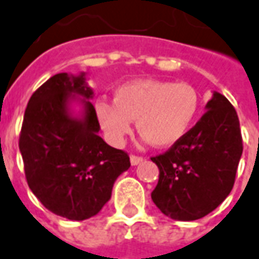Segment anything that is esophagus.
Here are the masks:
<instances>
[{"label": "esophagus", "mask_w": 259, "mask_h": 259, "mask_svg": "<svg viewBox=\"0 0 259 259\" xmlns=\"http://www.w3.org/2000/svg\"><path fill=\"white\" fill-rule=\"evenodd\" d=\"M143 161V157H139V155H130V164L132 165H139Z\"/></svg>", "instance_id": "esophagus-1"}]
</instances>
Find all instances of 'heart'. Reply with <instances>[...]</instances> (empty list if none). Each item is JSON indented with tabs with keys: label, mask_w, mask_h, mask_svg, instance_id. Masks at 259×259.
I'll return each instance as SVG.
<instances>
[{
	"label": "heart",
	"mask_w": 259,
	"mask_h": 259,
	"mask_svg": "<svg viewBox=\"0 0 259 259\" xmlns=\"http://www.w3.org/2000/svg\"><path fill=\"white\" fill-rule=\"evenodd\" d=\"M200 99L196 90L185 82L162 79H136L117 87L113 104L98 101L95 113L108 142L120 147L137 129L144 143L165 148L181 142L198 116Z\"/></svg>",
	"instance_id": "b5f03b06"
}]
</instances>
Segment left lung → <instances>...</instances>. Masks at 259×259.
I'll return each instance as SVG.
<instances>
[{"instance_id":"8db88e82","label":"left lung","mask_w":259,"mask_h":259,"mask_svg":"<svg viewBox=\"0 0 259 259\" xmlns=\"http://www.w3.org/2000/svg\"><path fill=\"white\" fill-rule=\"evenodd\" d=\"M241 154L236 109L213 91L198 123L168 151L151 158L160 169L153 202L174 220L205 218L231 192Z\"/></svg>"}]
</instances>
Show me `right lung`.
<instances>
[{
  "instance_id": "right-lung-1",
  "label": "right lung",
  "mask_w": 259,
  "mask_h": 259,
  "mask_svg": "<svg viewBox=\"0 0 259 259\" xmlns=\"http://www.w3.org/2000/svg\"><path fill=\"white\" fill-rule=\"evenodd\" d=\"M92 98L85 73L56 74L29 99L19 136L30 191L54 214L77 222L98 214L130 167L129 155L98 135Z\"/></svg>"
}]
</instances>
